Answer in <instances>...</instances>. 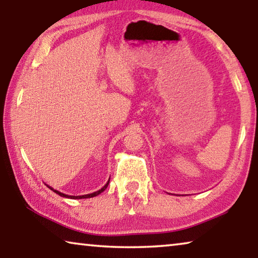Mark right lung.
Listing matches in <instances>:
<instances>
[{"label": "right lung", "instance_id": "1", "mask_svg": "<svg viewBox=\"0 0 258 258\" xmlns=\"http://www.w3.org/2000/svg\"><path fill=\"white\" fill-rule=\"evenodd\" d=\"M109 181H110V180H108V182L106 183V185L102 186L101 189H100V190L93 192V194H89V195H84V196H68V195H64V194H62V192H59V191L54 190L53 187H51V186H49V185H47V186H49V189H51L52 191L55 192L56 195L61 196V197H64V198H71V199H85V198H92V197H95V196H98V195L101 194V192H103L104 190L107 189V186H108V184H109Z\"/></svg>", "mask_w": 258, "mask_h": 258}]
</instances>
